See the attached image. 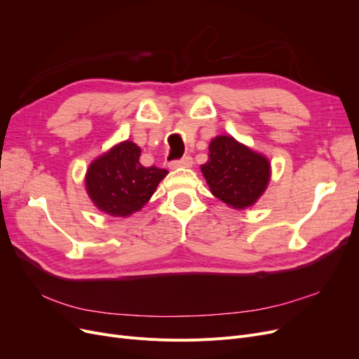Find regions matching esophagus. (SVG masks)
<instances>
[{
	"instance_id": "esophagus-1",
	"label": "esophagus",
	"mask_w": 359,
	"mask_h": 359,
	"mask_svg": "<svg viewBox=\"0 0 359 359\" xmlns=\"http://www.w3.org/2000/svg\"><path fill=\"white\" fill-rule=\"evenodd\" d=\"M193 165V158L191 156H182L180 159H175L172 162H169V168H190Z\"/></svg>"
}]
</instances>
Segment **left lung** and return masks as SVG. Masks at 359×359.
Returning <instances> with one entry per match:
<instances>
[{"label": "left lung", "instance_id": "left-lung-1", "mask_svg": "<svg viewBox=\"0 0 359 359\" xmlns=\"http://www.w3.org/2000/svg\"><path fill=\"white\" fill-rule=\"evenodd\" d=\"M201 172L215 197L233 209H245L266 190L270 165L231 135H219L209 146V161L201 165Z\"/></svg>", "mask_w": 359, "mask_h": 359}]
</instances>
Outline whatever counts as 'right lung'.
Masks as SVG:
<instances>
[{
	"mask_svg": "<svg viewBox=\"0 0 359 359\" xmlns=\"http://www.w3.org/2000/svg\"><path fill=\"white\" fill-rule=\"evenodd\" d=\"M140 147L133 142L115 146L88 169L86 187L96 208L112 216L139 212L168 174L166 169L144 168Z\"/></svg>",
	"mask_w": 359,
	"mask_h": 359,
	"instance_id": "add662e5",
	"label": "right lung"
}]
</instances>
